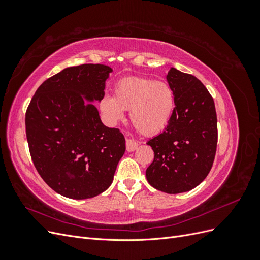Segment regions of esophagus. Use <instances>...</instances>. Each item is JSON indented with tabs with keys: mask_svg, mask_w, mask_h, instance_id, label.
<instances>
[{
	"mask_svg": "<svg viewBox=\"0 0 260 260\" xmlns=\"http://www.w3.org/2000/svg\"><path fill=\"white\" fill-rule=\"evenodd\" d=\"M138 147V143L133 140H127L125 141V148H127L128 152H133L136 151V148Z\"/></svg>",
	"mask_w": 260,
	"mask_h": 260,
	"instance_id": "obj_1",
	"label": "esophagus"
}]
</instances>
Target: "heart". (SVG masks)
I'll return each mask as SVG.
<instances>
[{"label":"heart","instance_id":"b5f03b06","mask_svg":"<svg viewBox=\"0 0 260 260\" xmlns=\"http://www.w3.org/2000/svg\"><path fill=\"white\" fill-rule=\"evenodd\" d=\"M100 108L113 124L123 119L124 111H130L135 128L145 136H155L170 122L176 109L174 89L164 81L131 77L118 82L114 96L105 95Z\"/></svg>","mask_w":260,"mask_h":260}]
</instances>
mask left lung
I'll list each match as a JSON object with an SVG mask.
<instances>
[{
  "label": "left lung",
  "mask_w": 260,
  "mask_h": 260,
  "mask_svg": "<svg viewBox=\"0 0 260 260\" xmlns=\"http://www.w3.org/2000/svg\"><path fill=\"white\" fill-rule=\"evenodd\" d=\"M166 78L176 94V109L165 130L147 142L154 160L146 179L156 190L177 194L192 190L209 174L218 142L217 114L214 99L198 78L176 68Z\"/></svg>",
  "instance_id": "left-lung-1"
}]
</instances>
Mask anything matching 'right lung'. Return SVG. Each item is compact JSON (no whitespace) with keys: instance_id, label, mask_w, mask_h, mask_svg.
I'll use <instances>...</instances> for the list:
<instances>
[{"instance_id":"add662e5","label":"right lung","mask_w":260,"mask_h":260,"mask_svg":"<svg viewBox=\"0 0 260 260\" xmlns=\"http://www.w3.org/2000/svg\"><path fill=\"white\" fill-rule=\"evenodd\" d=\"M112 72L101 64L65 68L39 86L27 108L31 159L45 183L65 198L106 191L124 154L123 135L104 125L91 103L104 98Z\"/></svg>"}]
</instances>
